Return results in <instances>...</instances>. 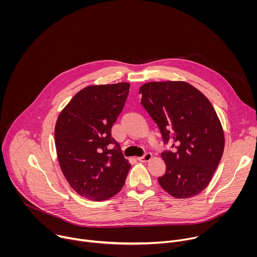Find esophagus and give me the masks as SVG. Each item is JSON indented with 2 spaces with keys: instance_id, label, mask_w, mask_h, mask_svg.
Instances as JSON below:
<instances>
[{
  "instance_id": "esophagus-1",
  "label": "esophagus",
  "mask_w": 257,
  "mask_h": 257,
  "mask_svg": "<svg viewBox=\"0 0 257 257\" xmlns=\"http://www.w3.org/2000/svg\"><path fill=\"white\" fill-rule=\"evenodd\" d=\"M152 158H153V155L151 153H146L143 157L138 158V161L141 162V163H148L152 160Z\"/></svg>"
}]
</instances>
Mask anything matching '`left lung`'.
I'll return each instance as SVG.
<instances>
[{
	"label": "left lung",
	"instance_id": "8db88e82",
	"mask_svg": "<svg viewBox=\"0 0 257 257\" xmlns=\"http://www.w3.org/2000/svg\"><path fill=\"white\" fill-rule=\"evenodd\" d=\"M141 103L173 150L162 154V188L176 198L204 190L225 148L223 126L208 98L185 81H153L139 88Z\"/></svg>",
	"mask_w": 257,
	"mask_h": 257
}]
</instances>
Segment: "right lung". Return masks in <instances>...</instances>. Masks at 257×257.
Here are the masks:
<instances>
[{"label": "right lung", "instance_id": "obj_1", "mask_svg": "<svg viewBox=\"0 0 257 257\" xmlns=\"http://www.w3.org/2000/svg\"><path fill=\"white\" fill-rule=\"evenodd\" d=\"M129 88L128 82L88 85L58 116L55 144L59 165L69 185L82 197L106 200L124 186L131 165L111 130Z\"/></svg>", "mask_w": 257, "mask_h": 257}]
</instances>
